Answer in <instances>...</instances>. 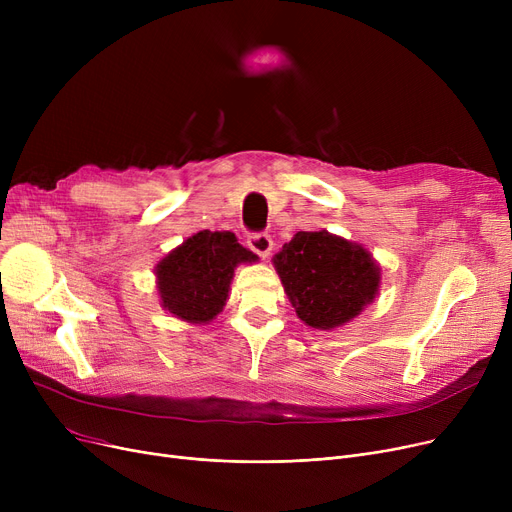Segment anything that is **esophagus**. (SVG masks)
<instances>
[{
    "instance_id": "1",
    "label": "esophagus",
    "mask_w": 512,
    "mask_h": 512,
    "mask_svg": "<svg viewBox=\"0 0 512 512\" xmlns=\"http://www.w3.org/2000/svg\"><path fill=\"white\" fill-rule=\"evenodd\" d=\"M249 247L259 255V257H267L272 253V249H274V240H272V236L267 234V232H257V234H251L249 236Z\"/></svg>"
}]
</instances>
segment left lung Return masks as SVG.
<instances>
[{"mask_svg":"<svg viewBox=\"0 0 512 512\" xmlns=\"http://www.w3.org/2000/svg\"><path fill=\"white\" fill-rule=\"evenodd\" d=\"M272 263L290 305L315 330L346 326L375 301L382 284L373 255L328 230L297 232Z\"/></svg>","mask_w":512,"mask_h":512,"instance_id":"obj_1","label":"left lung"}]
</instances>
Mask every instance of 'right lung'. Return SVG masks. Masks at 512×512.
Segmentation results:
<instances>
[{
    "label": "right lung",
    "instance_id": "add662e5",
    "mask_svg": "<svg viewBox=\"0 0 512 512\" xmlns=\"http://www.w3.org/2000/svg\"><path fill=\"white\" fill-rule=\"evenodd\" d=\"M257 259L228 230L188 236L155 265L159 305L186 324H209L226 307L236 267Z\"/></svg>",
    "mask_w": 512,
    "mask_h": 512
}]
</instances>
